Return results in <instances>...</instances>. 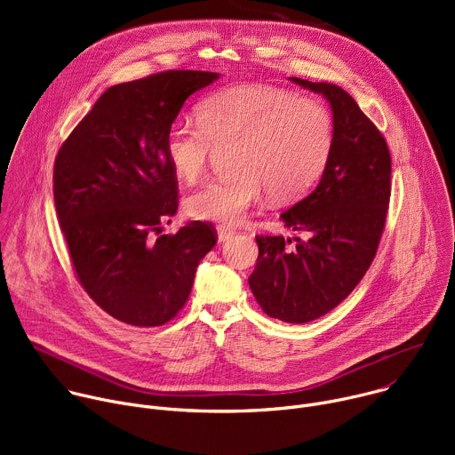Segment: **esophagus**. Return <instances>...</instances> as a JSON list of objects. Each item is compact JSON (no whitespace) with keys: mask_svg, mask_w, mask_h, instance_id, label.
<instances>
[{"mask_svg":"<svg viewBox=\"0 0 455 455\" xmlns=\"http://www.w3.org/2000/svg\"><path fill=\"white\" fill-rule=\"evenodd\" d=\"M232 235H234V230H232V228H228V227H225V225H218V241H220V243L228 241Z\"/></svg>","mask_w":455,"mask_h":455,"instance_id":"34e87169","label":"esophagus"}]
</instances>
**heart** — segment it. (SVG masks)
Listing matches in <instances>:
<instances>
[{
  "label": "heart",
  "instance_id": "1",
  "mask_svg": "<svg viewBox=\"0 0 455 455\" xmlns=\"http://www.w3.org/2000/svg\"><path fill=\"white\" fill-rule=\"evenodd\" d=\"M200 125L174 124L165 135V156L187 183L207 169L214 148L234 146V178L211 180L187 198L188 216L237 223L267 192L291 200L309 188L333 146L328 108L268 84L220 90L198 106Z\"/></svg>",
  "mask_w": 455,
  "mask_h": 455
}]
</instances>
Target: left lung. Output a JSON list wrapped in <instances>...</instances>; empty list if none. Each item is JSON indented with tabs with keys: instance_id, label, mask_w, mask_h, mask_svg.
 <instances>
[{
	"instance_id": "1",
	"label": "left lung",
	"mask_w": 455,
	"mask_h": 455,
	"mask_svg": "<svg viewBox=\"0 0 455 455\" xmlns=\"http://www.w3.org/2000/svg\"><path fill=\"white\" fill-rule=\"evenodd\" d=\"M333 111V146L318 185L281 214L307 239L257 235L248 277L263 311L304 323L337 307L362 281L378 250L391 198V153L378 127L337 84L291 77Z\"/></svg>"
}]
</instances>
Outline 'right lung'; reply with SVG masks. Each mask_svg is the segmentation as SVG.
<instances>
[{
    "label": "right lung",
    "mask_w": 455,
    "mask_h": 455,
    "mask_svg": "<svg viewBox=\"0 0 455 455\" xmlns=\"http://www.w3.org/2000/svg\"><path fill=\"white\" fill-rule=\"evenodd\" d=\"M216 79L169 70L111 86L55 156L53 202L77 279L97 306L132 326L174 318L218 241L205 221L162 234L178 211L165 135L183 102Z\"/></svg>",
    "instance_id": "add662e5"
}]
</instances>
